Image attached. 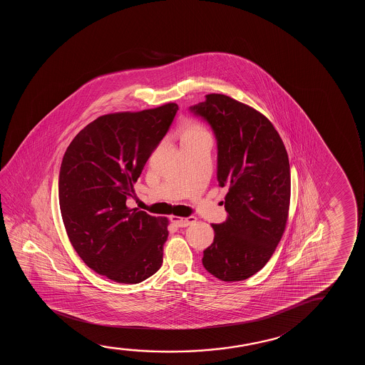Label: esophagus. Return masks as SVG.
Masks as SVG:
<instances>
[{"mask_svg":"<svg viewBox=\"0 0 365 365\" xmlns=\"http://www.w3.org/2000/svg\"><path fill=\"white\" fill-rule=\"evenodd\" d=\"M170 222L175 225V227H188V225H192V223H195V217H188V218H180V217H175V215H172L170 217Z\"/></svg>","mask_w":365,"mask_h":365,"instance_id":"obj_1","label":"esophagus"}]
</instances>
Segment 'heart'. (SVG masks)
<instances>
[{
    "label": "heart",
    "mask_w": 365,
    "mask_h": 365,
    "mask_svg": "<svg viewBox=\"0 0 365 365\" xmlns=\"http://www.w3.org/2000/svg\"><path fill=\"white\" fill-rule=\"evenodd\" d=\"M207 133V130L202 127V125L195 123V122H187L185 125V130H183V135L182 137H187V135H203Z\"/></svg>",
    "instance_id": "b5f03b06"
}]
</instances>
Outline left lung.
I'll use <instances>...</instances> for the list:
<instances>
[{"label": "left lung", "mask_w": 365, "mask_h": 365, "mask_svg": "<svg viewBox=\"0 0 365 365\" xmlns=\"http://www.w3.org/2000/svg\"><path fill=\"white\" fill-rule=\"evenodd\" d=\"M190 110L215 130L217 180L228 187V218L212 225L215 240L202 262L218 279L245 280L268 263L284 233L290 203L288 153L264 115L230 96L205 95V102Z\"/></svg>", "instance_id": "left-lung-1"}]
</instances>
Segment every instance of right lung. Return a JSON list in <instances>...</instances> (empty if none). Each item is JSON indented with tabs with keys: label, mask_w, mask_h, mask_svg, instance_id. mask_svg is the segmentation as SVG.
Here are the masks:
<instances>
[{
	"label": "right lung",
	"mask_w": 365,
	"mask_h": 365,
	"mask_svg": "<svg viewBox=\"0 0 365 365\" xmlns=\"http://www.w3.org/2000/svg\"><path fill=\"white\" fill-rule=\"evenodd\" d=\"M178 105L115 112L86 125L66 150L58 195L62 220L81 259L108 279L135 284L163 262L170 220L125 205Z\"/></svg>",
	"instance_id": "1"
}]
</instances>
